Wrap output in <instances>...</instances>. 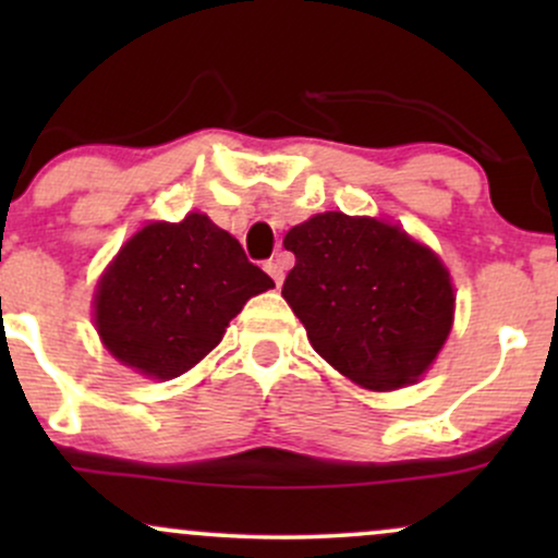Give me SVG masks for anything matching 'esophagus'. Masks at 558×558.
<instances>
[{"label":"esophagus","instance_id":"1","mask_svg":"<svg viewBox=\"0 0 558 558\" xmlns=\"http://www.w3.org/2000/svg\"><path fill=\"white\" fill-rule=\"evenodd\" d=\"M265 270L270 272V278L275 280V286H283V278H286V262L283 259H280V257L270 259L265 265Z\"/></svg>","mask_w":558,"mask_h":558}]
</instances>
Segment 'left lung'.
<instances>
[{"label":"left lung","mask_w":558,"mask_h":558,"mask_svg":"<svg viewBox=\"0 0 558 558\" xmlns=\"http://www.w3.org/2000/svg\"><path fill=\"white\" fill-rule=\"evenodd\" d=\"M296 265L283 299L338 373L369 390L414 383L453 323V286L438 254L375 217L325 213L286 233Z\"/></svg>","instance_id":"8db88e82"}]
</instances>
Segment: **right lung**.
I'll list each match as a JSON object with an SVG mask.
<instances>
[{
	"instance_id": "add662e5",
	"label": "right lung",
	"mask_w": 558,
	"mask_h": 558,
	"mask_svg": "<svg viewBox=\"0 0 558 558\" xmlns=\"http://www.w3.org/2000/svg\"><path fill=\"white\" fill-rule=\"evenodd\" d=\"M267 288H275L270 275L207 215L149 222L96 286V330L125 367L172 380L202 362L243 304Z\"/></svg>"
}]
</instances>
